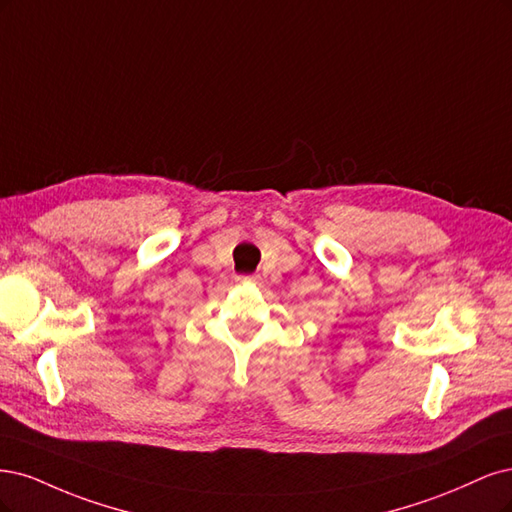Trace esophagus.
Instances as JSON below:
<instances>
[{"label":"esophagus","mask_w":512,"mask_h":512,"mask_svg":"<svg viewBox=\"0 0 512 512\" xmlns=\"http://www.w3.org/2000/svg\"><path fill=\"white\" fill-rule=\"evenodd\" d=\"M259 276L257 274H249V276H238V283H244V285H257L259 283Z\"/></svg>","instance_id":"esophagus-1"}]
</instances>
